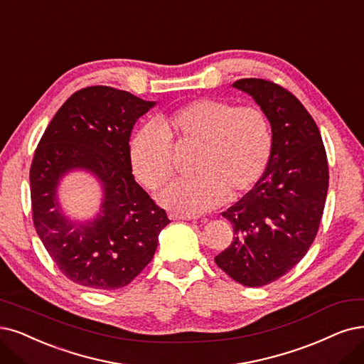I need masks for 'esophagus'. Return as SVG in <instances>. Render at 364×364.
<instances>
[{
  "mask_svg": "<svg viewBox=\"0 0 364 364\" xmlns=\"http://www.w3.org/2000/svg\"><path fill=\"white\" fill-rule=\"evenodd\" d=\"M198 216H192V214H178V213H169L171 220H193Z\"/></svg>",
  "mask_w": 364,
  "mask_h": 364,
  "instance_id": "obj_1",
  "label": "esophagus"
}]
</instances>
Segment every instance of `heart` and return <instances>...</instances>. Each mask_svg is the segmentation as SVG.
I'll return each mask as SVG.
<instances>
[{
	"label": "heart",
	"mask_w": 364,
	"mask_h": 364,
	"mask_svg": "<svg viewBox=\"0 0 364 364\" xmlns=\"http://www.w3.org/2000/svg\"><path fill=\"white\" fill-rule=\"evenodd\" d=\"M175 145L198 146L192 178L166 184L160 203L175 210L199 213L237 199L258 183L270 161V121L255 105L235 106L216 99H198L146 123L130 139L132 169L156 191L173 172Z\"/></svg>",
	"instance_id": "1"
}]
</instances>
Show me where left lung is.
<instances>
[{
    "label": "left lung",
    "instance_id": "1",
    "mask_svg": "<svg viewBox=\"0 0 364 364\" xmlns=\"http://www.w3.org/2000/svg\"><path fill=\"white\" fill-rule=\"evenodd\" d=\"M232 87L250 94L265 112L273 148L259 181L222 213L235 237L214 261L253 288L287 274L312 246L326 205L328 164L316 123L291 91L257 77Z\"/></svg>",
    "mask_w": 364,
    "mask_h": 364
}]
</instances>
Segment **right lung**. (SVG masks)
<instances>
[{"mask_svg": "<svg viewBox=\"0 0 364 364\" xmlns=\"http://www.w3.org/2000/svg\"><path fill=\"white\" fill-rule=\"evenodd\" d=\"M154 102L105 85L73 92L40 139L30 169L36 231L60 272L92 289L129 285L150 264L159 234L171 222L134 181L129 154L132 129ZM80 167L104 184L100 216L67 221L55 198L65 172Z\"/></svg>", "mask_w": 364, "mask_h": 364, "instance_id": "right-lung-1", "label": "right lung"}]
</instances>
